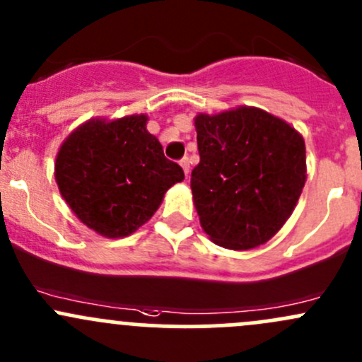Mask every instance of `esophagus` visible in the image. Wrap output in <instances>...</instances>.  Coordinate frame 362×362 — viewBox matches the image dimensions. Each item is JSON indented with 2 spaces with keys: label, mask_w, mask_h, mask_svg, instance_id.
I'll return each instance as SVG.
<instances>
[{
  "label": "esophagus",
  "mask_w": 362,
  "mask_h": 362,
  "mask_svg": "<svg viewBox=\"0 0 362 362\" xmlns=\"http://www.w3.org/2000/svg\"><path fill=\"white\" fill-rule=\"evenodd\" d=\"M180 166H182V170H184V173H185V177H189V159L187 158H184L180 160Z\"/></svg>",
  "instance_id": "1"
}]
</instances>
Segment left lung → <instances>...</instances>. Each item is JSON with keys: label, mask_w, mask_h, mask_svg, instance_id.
I'll return each mask as SVG.
<instances>
[{"label": "left lung", "mask_w": 362, "mask_h": 362, "mask_svg": "<svg viewBox=\"0 0 362 362\" xmlns=\"http://www.w3.org/2000/svg\"><path fill=\"white\" fill-rule=\"evenodd\" d=\"M199 164L191 189L199 224L224 249L264 245L294 211L306 182L305 140L255 107L194 117Z\"/></svg>", "instance_id": "8db88e82"}]
</instances>
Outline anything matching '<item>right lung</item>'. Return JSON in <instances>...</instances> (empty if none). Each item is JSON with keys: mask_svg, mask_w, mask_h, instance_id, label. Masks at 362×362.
<instances>
[{"mask_svg": "<svg viewBox=\"0 0 362 362\" xmlns=\"http://www.w3.org/2000/svg\"><path fill=\"white\" fill-rule=\"evenodd\" d=\"M148 117L89 119L61 144L57 187L82 224L105 238H124L144 226L184 170L164 158L147 131Z\"/></svg>", "mask_w": 362, "mask_h": 362, "instance_id": "1", "label": "right lung"}]
</instances>
